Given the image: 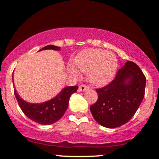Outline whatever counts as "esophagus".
Instances as JSON below:
<instances>
[{
  "label": "esophagus",
  "instance_id": "obj_1",
  "mask_svg": "<svg viewBox=\"0 0 159 159\" xmlns=\"http://www.w3.org/2000/svg\"><path fill=\"white\" fill-rule=\"evenodd\" d=\"M88 89H89V87H87V86H86L84 84H82V85L79 86V88H78V90H79V91H85V90H88Z\"/></svg>",
  "mask_w": 159,
  "mask_h": 159
}]
</instances>
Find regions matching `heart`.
<instances>
[{"label":"heart","mask_w":159,"mask_h":159,"mask_svg":"<svg viewBox=\"0 0 159 159\" xmlns=\"http://www.w3.org/2000/svg\"><path fill=\"white\" fill-rule=\"evenodd\" d=\"M78 68L88 74L93 84L105 85L114 77L117 69V60L113 53L102 49H87L80 54L77 60ZM70 72L74 77H80V72L71 67Z\"/></svg>","instance_id":"1"}]
</instances>
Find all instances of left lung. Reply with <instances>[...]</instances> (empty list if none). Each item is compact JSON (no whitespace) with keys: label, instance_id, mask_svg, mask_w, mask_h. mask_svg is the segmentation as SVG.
<instances>
[{"label":"left lung","instance_id":"left-lung-1","mask_svg":"<svg viewBox=\"0 0 159 159\" xmlns=\"http://www.w3.org/2000/svg\"><path fill=\"white\" fill-rule=\"evenodd\" d=\"M146 77L134 62L127 61L110 84L96 89L98 100L90 106L95 120L106 128L124 125L133 117L145 94Z\"/></svg>","mask_w":159,"mask_h":159}]
</instances>
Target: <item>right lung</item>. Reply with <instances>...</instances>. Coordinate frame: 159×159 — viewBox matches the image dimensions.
Returning a JSON list of instances; mask_svg holds the SVG:
<instances>
[{
    "label": "right lung",
    "mask_w": 159,
    "mask_h": 159,
    "mask_svg": "<svg viewBox=\"0 0 159 159\" xmlns=\"http://www.w3.org/2000/svg\"><path fill=\"white\" fill-rule=\"evenodd\" d=\"M52 49L59 51L61 47L55 45H47L39 51ZM78 86L66 87L57 96L43 103L32 104L24 101L18 95L16 89L14 93L21 111L29 119L41 125H51L58 121L64 114L69 105L71 95L77 91Z\"/></svg>",
    "instance_id": "1"
}]
</instances>
